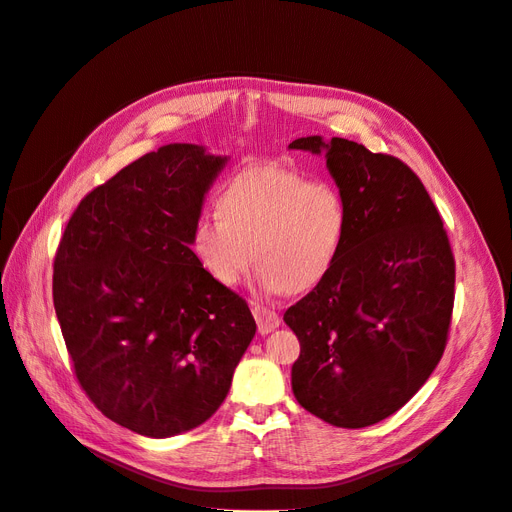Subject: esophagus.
<instances>
[{
  "label": "esophagus",
  "mask_w": 512,
  "mask_h": 512,
  "mask_svg": "<svg viewBox=\"0 0 512 512\" xmlns=\"http://www.w3.org/2000/svg\"><path fill=\"white\" fill-rule=\"evenodd\" d=\"M254 318H256V324H258V333L260 335H267V333H271V331H275L277 327H280V316H277L273 309H269V307H260V305H256L254 309Z\"/></svg>",
  "instance_id": "1"
}]
</instances>
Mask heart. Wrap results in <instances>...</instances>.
I'll return each instance as SVG.
<instances>
[{"label": "heart", "mask_w": 512, "mask_h": 512, "mask_svg": "<svg viewBox=\"0 0 512 512\" xmlns=\"http://www.w3.org/2000/svg\"><path fill=\"white\" fill-rule=\"evenodd\" d=\"M218 218L198 215L190 250L213 284L232 288L258 262L260 292H305L324 282L344 252L350 209L331 181H307L280 164H252L215 196Z\"/></svg>", "instance_id": "obj_1"}]
</instances>
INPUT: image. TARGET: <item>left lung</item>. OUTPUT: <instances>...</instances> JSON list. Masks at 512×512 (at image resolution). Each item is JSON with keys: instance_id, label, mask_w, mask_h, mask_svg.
I'll return each instance as SVG.
<instances>
[{"instance_id": "1", "label": "left lung", "mask_w": 512, "mask_h": 512, "mask_svg": "<svg viewBox=\"0 0 512 512\" xmlns=\"http://www.w3.org/2000/svg\"><path fill=\"white\" fill-rule=\"evenodd\" d=\"M288 147L324 153L350 209L337 265L284 314L301 344L292 393L324 423L374 425L442 359L455 303L451 243L423 181L399 158L337 136Z\"/></svg>"}]
</instances>
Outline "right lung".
Listing matches in <instances>:
<instances>
[{"mask_svg": "<svg viewBox=\"0 0 512 512\" xmlns=\"http://www.w3.org/2000/svg\"><path fill=\"white\" fill-rule=\"evenodd\" d=\"M226 158L164 145L91 190L53 265L76 380L117 425L170 438L222 406L256 333L245 299L213 284L190 230Z\"/></svg>", "mask_w": 512, "mask_h": 512, "instance_id": "right-lung-1", "label": "right lung"}]
</instances>
